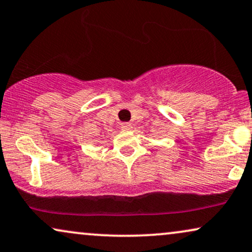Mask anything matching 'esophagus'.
<instances>
[{
    "label": "esophagus",
    "mask_w": 252,
    "mask_h": 252,
    "mask_svg": "<svg viewBox=\"0 0 252 252\" xmlns=\"http://www.w3.org/2000/svg\"><path fill=\"white\" fill-rule=\"evenodd\" d=\"M122 129L123 130H126V132H128V130H132L133 129V126L130 125L128 123H124L122 125Z\"/></svg>",
    "instance_id": "1"
}]
</instances>
